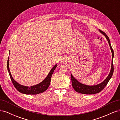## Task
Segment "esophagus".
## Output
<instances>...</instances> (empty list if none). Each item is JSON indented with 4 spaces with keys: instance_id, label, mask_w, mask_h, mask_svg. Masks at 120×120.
I'll return each mask as SVG.
<instances>
[{
    "instance_id": "34e87169",
    "label": "esophagus",
    "mask_w": 120,
    "mask_h": 120,
    "mask_svg": "<svg viewBox=\"0 0 120 120\" xmlns=\"http://www.w3.org/2000/svg\"><path fill=\"white\" fill-rule=\"evenodd\" d=\"M64 61H65V60H64V59L61 60V63H64Z\"/></svg>"
}]
</instances>
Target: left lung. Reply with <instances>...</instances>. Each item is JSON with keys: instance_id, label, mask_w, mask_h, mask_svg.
Instances as JSON below:
<instances>
[{"instance_id": "8db88e82", "label": "left lung", "mask_w": 120, "mask_h": 120, "mask_svg": "<svg viewBox=\"0 0 120 120\" xmlns=\"http://www.w3.org/2000/svg\"><path fill=\"white\" fill-rule=\"evenodd\" d=\"M99 31L101 34H103L105 37H106L107 40L108 41L109 44L110 49L111 50V52L112 54V60L111 71H110L109 74L108 75V77L103 82H102L101 83H99V84H97L96 85H94V86H88V85L83 84L82 83H81L80 82H79L77 79L73 77V75H72V74H71V79L72 87H73V88L76 92L79 93L87 94V95H90V94H97L100 92L101 90H103L105 87L106 86L107 83H108L109 82L110 79H111L112 74H113L114 66H113V62H112L113 61L112 60H113L114 54L113 49H112L111 45L110 39L107 36V35L105 34L104 32L101 30H99Z\"/></svg>"}]
</instances>
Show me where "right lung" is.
Returning <instances> with one entry per match:
<instances>
[{
  "instance_id": "right-lung-1",
  "label": "right lung",
  "mask_w": 120,
  "mask_h": 120,
  "mask_svg": "<svg viewBox=\"0 0 120 120\" xmlns=\"http://www.w3.org/2000/svg\"><path fill=\"white\" fill-rule=\"evenodd\" d=\"M9 57H8V64H7V68H8V70L9 72L10 77L11 79L13 84L14 87L16 89L21 93L23 94H26V95H37V94L42 93L48 89L49 86L50 80H51L52 75L53 74V72L55 70L57 64H56L50 71L47 77L44 80H43L41 82L39 83L38 84H37L34 86H25L21 85L19 83L16 82L12 77V75L11 74V72L9 70Z\"/></svg>"
}]
</instances>
